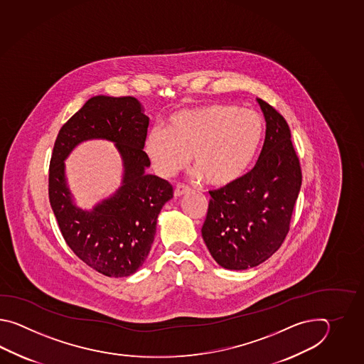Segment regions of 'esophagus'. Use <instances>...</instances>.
<instances>
[{"label":"esophagus","mask_w":364,"mask_h":364,"mask_svg":"<svg viewBox=\"0 0 364 364\" xmlns=\"http://www.w3.org/2000/svg\"><path fill=\"white\" fill-rule=\"evenodd\" d=\"M188 191H190V187H188V186L183 185V183H178V185L176 186V188H174V196L179 198V196H182L183 193H188Z\"/></svg>","instance_id":"34e87169"}]
</instances>
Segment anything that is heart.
<instances>
[{
    "label": "heart",
    "instance_id": "1",
    "mask_svg": "<svg viewBox=\"0 0 364 364\" xmlns=\"http://www.w3.org/2000/svg\"><path fill=\"white\" fill-rule=\"evenodd\" d=\"M267 134L263 116L232 104H209L171 114L166 130L148 134L146 152L156 171L169 177L193 156L198 176L229 187L247 176Z\"/></svg>",
    "mask_w": 364,
    "mask_h": 364
}]
</instances>
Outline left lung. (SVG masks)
Returning <instances> with one entry per match:
<instances>
[{"label": "left lung", "instance_id": "obj_1", "mask_svg": "<svg viewBox=\"0 0 364 364\" xmlns=\"http://www.w3.org/2000/svg\"><path fill=\"white\" fill-rule=\"evenodd\" d=\"M257 102L267 122L259 160L240 182L209 191L201 228L212 257L230 271L256 267L281 247L302 185L289 124L268 102Z\"/></svg>", "mask_w": 364, "mask_h": 364}]
</instances>
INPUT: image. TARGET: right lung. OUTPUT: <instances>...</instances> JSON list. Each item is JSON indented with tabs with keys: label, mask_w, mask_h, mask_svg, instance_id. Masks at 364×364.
I'll list each match as a JSON object with an SVG mask.
<instances>
[{
	"label": "right lung",
	"mask_w": 364,
	"mask_h": 364,
	"mask_svg": "<svg viewBox=\"0 0 364 364\" xmlns=\"http://www.w3.org/2000/svg\"><path fill=\"white\" fill-rule=\"evenodd\" d=\"M132 96H93L63 124L49 166V201L63 240L73 252L108 277H127L146 262L155 240L157 217L173 198V186L147 174L143 151L149 118ZM113 141L124 161L123 185L91 211L75 205L63 161L82 141Z\"/></svg>",
	"instance_id": "1"
}]
</instances>
